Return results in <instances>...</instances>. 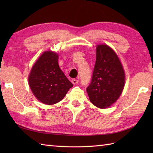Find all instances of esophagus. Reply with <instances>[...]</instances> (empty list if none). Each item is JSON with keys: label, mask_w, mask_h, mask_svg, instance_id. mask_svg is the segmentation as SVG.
Segmentation results:
<instances>
[{"label": "esophagus", "mask_w": 153, "mask_h": 153, "mask_svg": "<svg viewBox=\"0 0 153 153\" xmlns=\"http://www.w3.org/2000/svg\"><path fill=\"white\" fill-rule=\"evenodd\" d=\"M71 83H72L74 85H76V84L78 83V80L76 79H71Z\"/></svg>", "instance_id": "esophagus-1"}]
</instances>
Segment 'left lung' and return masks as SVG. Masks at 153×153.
I'll return each instance as SVG.
<instances>
[{
	"mask_svg": "<svg viewBox=\"0 0 153 153\" xmlns=\"http://www.w3.org/2000/svg\"><path fill=\"white\" fill-rule=\"evenodd\" d=\"M92 80L87 88L90 101L100 108L111 106L122 93L126 75L121 61L108 45H97Z\"/></svg>",
	"mask_w": 153,
	"mask_h": 153,
	"instance_id": "8db88e82",
	"label": "left lung"
}]
</instances>
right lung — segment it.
Here are the masks:
<instances>
[{
	"mask_svg": "<svg viewBox=\"0 0 153 153\" xmlns=\"http://www.w3.org/2000/svg\"><path fill=\"white\" fill-rule=\"evenodd\" d=\"M58 54L46 51L35 62L29 74L28 83L39 101L54 105L64 99L73 87L58 65Z\"/></svg>",
	"mask_w": 153,
	"mask_h": 153,
	"instance_id": "add662e5",
	"label": "right lung"
}]
</instances>
